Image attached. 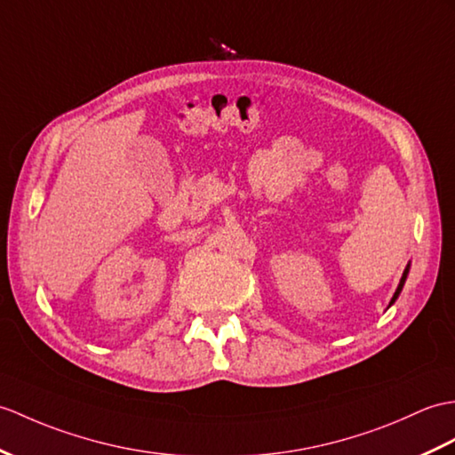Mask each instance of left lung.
Masks as SVG:
<instances>
[{"mask_svg":"<svg viewBox=\"0 0 455 455\" xmlns=\"http://www.w3.org/2000/svg\"><path fill=\"white\" fill-rule=\"evenodd\" d=\"M407 273H409V266L405 267V271H403V277H401V281H399V284H397V291L394 292V299H392V302H389V306H392L395 300H397V297H399V292H401V289H403V284H405V279H407Z\"/></svg>","mask_w":455,"mask_h":455,"instance_id":"left-lung-1","label":"left lung"}]
</instances>
